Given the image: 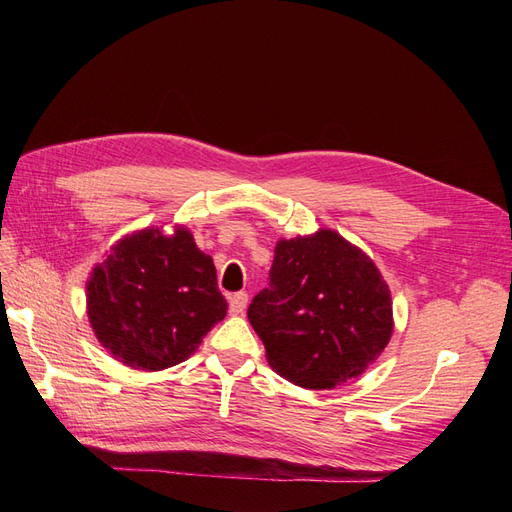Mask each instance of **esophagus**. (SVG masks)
<instances>
[{
	"instance_id": "esophagus-1",
	"label": "esophagus",
	"mask_w": 512,
	"mask_h": 512,
	"mask_svg": "<svg viewBox=\"0 0 512 512\" xmlns=\"http://www.w3.org/2000/svg\"><path fill=\"white\" fill-rule=\"evenodd\" d=\"M245 305H247V294H245V292H235V294H232V297H230V303H228L230 314H232V316L243 314Z\"/></svg>"
}]
</instances>
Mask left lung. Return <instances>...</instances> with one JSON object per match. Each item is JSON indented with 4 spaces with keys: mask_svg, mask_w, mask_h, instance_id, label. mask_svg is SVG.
Returning <instances> with one entry per match:
<instances>
[{
    "mask_svg": "<svg viewBox=\"0 0 512 512\" xmlns=\"http://www.w3.org/2000/svg\"><path fill=\"white\" fill-rule=\"evenodd\" d=\"M247 318L277 374L314 391L359 378L393 333L391 290L374 260L329 228L277 241L269 288Z\"/></svg>",
    "mask_w": 512,
    "mask_h": 512,
    "instance_id": "8db88e82",
    "label": "left lung"
}]
</instances>
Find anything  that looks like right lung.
Here are the masks:
<instances>
[{
    "instance_id": "obj_1",
    "label": "right lung",
    "mask_w": 512,
    "mask_h": 512,
    "mask_svg": "<svg viewBox=\"0 0 512 512\" xmlns=\"http://www.w3.org/2000/svg\"><path fill=\"white\" fill-rule=\"evenodd\" d=\"M213 258L188 228L132 232L87 280V316L98 342L132 369L160 371L188 359L226 316Z\"/></svg>"
}]
</instances>
